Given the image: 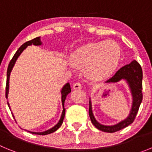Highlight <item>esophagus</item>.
Wrapping results in <instances>:
<instances>
[{
  "label": "esophagus",
  "mask_w": 152,
  "mask_h": 152,
  "mask_svg": "<svg viewBox=\"0 0 152 152\" xmlns=\"http://www.w3.org/2000/svg\"><path fill=\"white\" fill-rule=\"evenodd\" d=\"M81 88H82V85H81V84L80 82L75 83L73 85V88L75 90H80L81 89Z\"/></svg>",
  "instance_id": "obj_1"
}]
</instances>
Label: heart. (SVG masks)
<instances>
[{"label": "heart", "mask_w": 152, "mask_h": 152, "mask_svg": "<svg viewBox=\"0 0 152 152\" xmlns=\"http://www.w3.org/2000/svg\"><path fill=\"white\" fill-rule=\"evenodd\" d=\"M121 58V49L113 40H103L80 47L73 55L75 62L87 66L90 77L103 79L115 71Z\"/></svg>", "instance_id": "heart-1"}]
</instances>
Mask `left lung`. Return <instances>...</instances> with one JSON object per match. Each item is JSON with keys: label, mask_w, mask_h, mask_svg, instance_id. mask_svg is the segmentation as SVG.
Returning <instances> with one entry per match:
<instances>
[{"label": "left lung", "mask_w": 152, "mask_h": 152, "mask_svg": "<svg viewBox=\"0 0 152 152\" xmlns=\"http://www.w3.org/2000/svg\"><path fill=\"white\" fill-rule=\"evenodd\" d=\"M122 79H125L127 81L130 90H131L132 95L133 98L132 101V107L130 111L129 116L127 119L119 123L114 126H103L100 124L95 119L93 115L92 108H91V102H89V116L91 118V123L93 125L100 131L105 132H115L126 128V126H129L133 123L135 118L139 111V107L142 101V69L140 64L136 61H132L130 64H126L125 66L119 68L115 75L112 77L107 80L106 82H118Z\"/></svg>", "instance_id": "8db88e82"}]
</instances>
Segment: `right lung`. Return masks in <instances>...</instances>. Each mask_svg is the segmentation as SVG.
I'll use <instances>...</instances> for the list:
<instances>
[{
    "label": "right lung",
    "instance_id": "right-lung-1",
    "mask_svg": "<svg viewBox=\"0 0 152 152\" xmlns=\"http://www.w3.org/2000/svg\"><path fill=\"white\" fill-rule=\"evenodd\" d=\"M41 41H40V39L39 37H36V38L33 39L32 40H29V41L26 42H25L24 44H23L20 48L18 49V50L16 52V53L14 54L13 57L12 58V59L10 60V63H9V65H8V68H7V84H6V93H5V95H6V97H7V95H8V91H9V78H10V72L12 71V68H13V65L15 64L16 61H17V58L20 56V55L22 53L24 49H26V47L28 45H41ZM72 91V89H71V86H70L69 83H67L63 87L62 90H61V102H62V106H63V111H62V114H61V119H60L59 122L54 126V127H52V129H50L47 130V131L45 132H31L32 134H34V135H48V134H50L52 133V132H56L58 129L59 128L60 126H61L63 123V119L64 118V114H65V109H64V100L66 99V96L67 95L69 94L70 92ZM7 104H8V107H10L9 106V103L7 102ZM14 118V117H13ZM29 132V131H28Z\"/></svg>",
    "mask_w": 152,
    "mask_h": 152
}]
</instances>
